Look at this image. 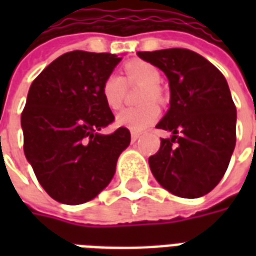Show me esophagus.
Wrapping results in <instances>:
<instances>
[{
  "mask_svg": "<svg viewBox=\"0 0 256 256\" xmlns=\"http://www.w3.org/2000/svg\"><path fill=\"white\" fill-rule=\"evenodd\" d=\"M140 136H141V133H138V132H132V140H133V141L138 140Z\"/></svg>",
  "mask_w": 256,
  "mask_h": 256,
  "instance_id": "obj_1",
  "label": "esophagus"
}]
</instances>
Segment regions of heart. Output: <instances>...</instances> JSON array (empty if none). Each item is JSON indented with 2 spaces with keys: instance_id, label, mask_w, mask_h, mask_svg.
<instances>
[{
  "instance_id": "heart-1",
  "label": "heart",
  "mask_w": 256,
  "mask_h": 256,
  "mask_svg": "<svg viewBox=\"0 0 256 256\" xmlns=\"http://www.w3.org/2000/svg\"><path fill=\"white\" fill-rule=\"evenodd\" d=\"M123 78L116 74H110L102 80L101 97L110 110L118 111L124 101L126 84H142L138 93V101L142 104L123 110L116 118L119 124L134 132H141L155 123L160 115V106L153 101H159L163 97L159 84L162 80L160 71L156 66L144 60H130L123 66Z\"/></svg>"
}]
</instances>
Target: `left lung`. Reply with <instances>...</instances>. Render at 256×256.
Instances as JSON below:
<instances>
[{
	"label": "left lung",
	"mask_w": 256,
	"mask_h": 256,
	"mask_svg": "<svg viewBox=\"0 0 256 256\" xmlns=\"http://www.w3.org/2000/svg\"><path fill=\"white\" fill-rule=\"evenodd\" d=\"M137 54L166 74L172 93L170 110L156 128L172 137L160 140L150 172L176 196H204L220 184L236 145V106L225 76L189 49Z\"/></svg>",
	"instance_id": "8db88e82"
}]
</instances>
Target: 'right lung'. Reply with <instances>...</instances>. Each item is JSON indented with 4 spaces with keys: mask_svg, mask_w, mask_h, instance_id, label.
<instances>
[{
    "mask_svg": "<svg viewBox=\"0 0 256 256\" xmlns=\"http://www.w3.org/2000/svg\"><path fill=\"white\" fill-rule=\"evenodd\" d=\"M118 54L72 50L36 76L22 112L23 148L38 182L54 200L82 204L111 182L130 132L100 134L115 120L101 97Z\"/></svg>",
    "mask_w": 256,
    "mask_h": 256,
    "instance_id": "1",
    "label": "right lung"
}]
</instances>
